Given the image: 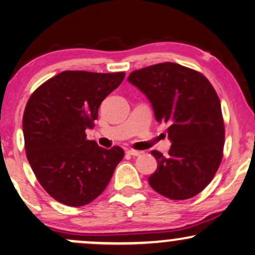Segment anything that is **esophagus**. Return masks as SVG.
Here are the masks:
<instances>
[{
	"mask_svg": "<svg viewBox=\"0 0 255 255\" xmlns=\"http://www.w3.org/2000/svg\"><path fill=\"white\" fill-rule=\"evenodd\" d=\"M127 153L130 156H139L140 153H142V151H137V150L130 149V150H127Z\"/></svg>",
	"mask_w": 255,
	"mask_h": 255,
	"instance_id": "34e87169",
	"label": "esophagus"
}]
</instances>
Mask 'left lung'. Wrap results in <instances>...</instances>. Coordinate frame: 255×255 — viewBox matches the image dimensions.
I'll return each mask as SVG.
<instances>
[{
    "instance_id": "left-lung-1",
    "label": "left lung",
    "mask_w": 255,
    "mask_h": 255,
    "mask_svg": "<svg viewBox=\"0 0 255 255\" xmlns=\"http://www.w3.org/2000/svg\"><path fill=\"white\" fill-rule=\"evenodd\" d=\"M128 81L151 103L155 118L166 123L168 156L151 151L157 169L147 178L158 194L187 200L210 183L222 159L225 125L214 87L199 72L174 62L134 71Z\"/></svg>"
}]
</instances>
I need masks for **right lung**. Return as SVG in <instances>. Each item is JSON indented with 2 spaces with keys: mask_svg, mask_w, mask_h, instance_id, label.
<instances>
[{
  "mask_svg": "<svg viewBox=\"0 0 255 255\" xmlns=\"http://www.w3.org/2000/svg\"><path fill=\"white\" fill-rule=\"evenodd\" d=\"M125 73L65 71L30 96L23 113L24 149L37 181L53 199L71 207L92 202L108 187L124 157L86 138L100 104Z\"/></svg>",
  "mask_w": 255,
  "mask_h": 255,
  "instance_id": "obj_1",
  "label": "right lung"
}]
</instances>
